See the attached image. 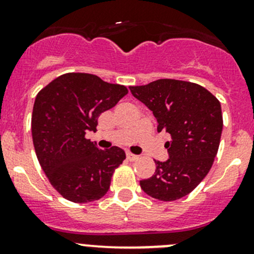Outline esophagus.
Listing matches in <instances>:
<instances>
[{"mask_svg":"<svg viewBox=\"0 0 254 254\" xmlns=\"http://www.w3.org/2000/svg\"><path fill=\"white\" fill-rule=\"evenodd\" d=\"M127 161L134 162V161H136V159L138 158V156H137V154L131 153V152H127Z\"/></svg>","mask_w":254,"mask_h":254,"instance_id":"obj_1","label":"esophagus"}]
</instances>
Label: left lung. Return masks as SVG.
Instances as JSON below:
<instances>
[{
	"label": "left lung",
	"instance_id": "obj_1",
	"mask_svg": "<svg viewBox=\"0 0 254 254\" xmlns=\"http://www.w3.org/2000/svg\"><path fill=\"white\" fill-rule=\"evenodd\" d=\"M129 89L153 112L157 131L172 137L164 145L169 159L154 161L156 172L140 181L141 189L159 201L183 198L214 163L223 130L220 102L203 86L184 80L159 79Z\"/></svg>",
	"mask_w": 254,
	"mask_h": 254
}]
</instances>
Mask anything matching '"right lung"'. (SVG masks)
Returning <instances> with one entry per match:
<instances>
[{
    "label": "right lung",
    "mask_w": 254,
    "mask_h": 254,
    "mask_svg": "<svg viewBox=\"0 0 254 254\" xmlns=\"http://www.w3.org/2000/svg\"><path fill=\"white\" fill-rule=\"evenodd\" d=\"M127 91L97 75L66 73L37 93L31 116L34 148L50 184L74 203L102 198L125 152L100 149L85 137L96 131L101 113L113 108Z\"/></svg>",
    "instance_id": "1"
}]
</instances>
